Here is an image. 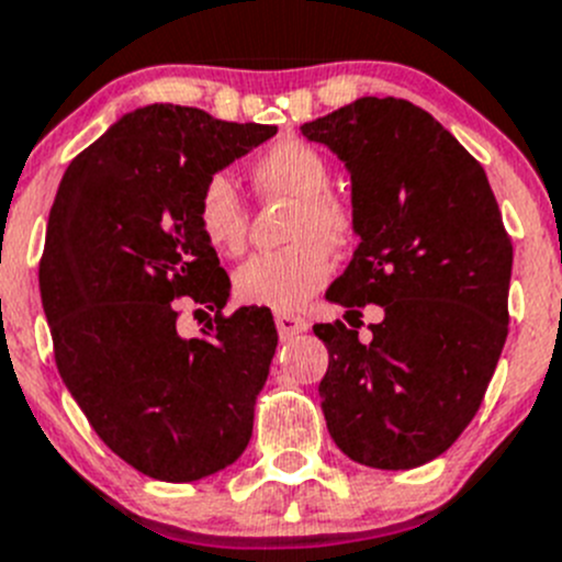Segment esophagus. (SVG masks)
I'll return each mask as SVG.
<instances>
[{
	"label": "esophagus",
	"instance_id": "obj_1",
	"mask_svg": "<svg viewBox=\"0 0 562 562\" xmlns=\"http://www.w3.org/2000/svg\"><path fill=\"white\" fill-rule=\"evenodd\" d=\"M277 331H280V337H296L302 335V331L310 329L307 318H302V315H293V313H277Z\"/></svg>",
	"mask_w": 562,
	"mask_h": 562
}]
</instances>
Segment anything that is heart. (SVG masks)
Instances as JSON below:
<instances>
[{
  "mask_svg": "<svg viewBox=\"0 0 562 562\" xmlns=\"http://www.w3.org/2000/svg\"><path fill=\"white\" fill-rule=\"evenodd\" d=\"M260 198L293 205L285 238L291 247L260 252L236 271V296L244 304L291 313L304 307L329 282V249L351 247L357 216L351 203L329 189L331 167L326 156L302 139H280L249 167ZM205 241L222 255H238L247 244L249 214L236 183L227 176L205 178L194 205Z\"/></svg>",
  "mask_w": 562,
  "mask_h": 562,
  "instance_id": "obj_1",
  "label": "heart"
}]
</instances>
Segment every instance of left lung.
I'll list each match as a JSON object with an SVG mask.
<instances>
[{
    "instance_id": "8db88e82",
    "label": "left lung",
    "mask_w": 562,
    "mask_h": 562,
    "mask_svg": "<svg viewBox=\"0 0 562 562\" xmlns=\"http://www.w3.org/2000/svg\"><path fill=\"white\" fill-rule=\"evenodd\" d=\"M302 134L351 172L359 247L326 299L346 321L364 303L385 310L370 341L361 322L313 326L329 351L326 428L357 464H428L472 423L508 337L514 247L499 205L464 145L403 98H357Z\"/></svg>"
}]
</instances>
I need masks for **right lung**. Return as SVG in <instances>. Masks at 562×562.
I'll return each instance as SVG.
<instances>
[{
    "label": "right lung",
    "instance_id": "right-lung-1",
    "mask_svg": "<svg viewBox=\"0 0 562 562\" xmlns=\"http://www.w3.org/2000/svg\"><path fill=\"white\" fill-rule=\"evenodd\" d=\"M274 134L150 103L98 136L59 181L41 258L57 370L103 445L156 481L214 475L252 437L274 318L263 307L222 315L231 277L194 205L205 178ZM181 295L217 313L203 338L177 335Z\"/></svg>",
    "mask_w": 562,
    "mask_h": 562
}]
</instances>
